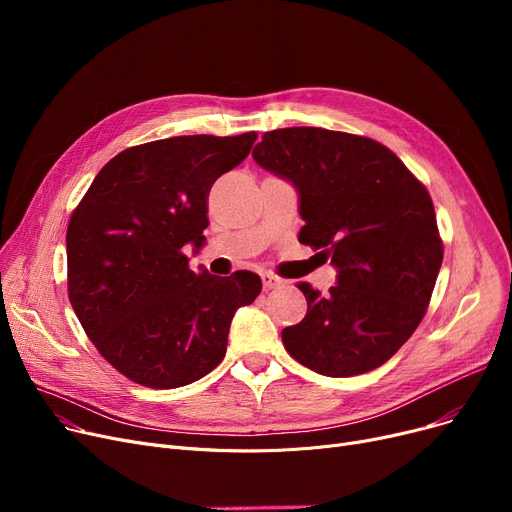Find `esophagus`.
Here are the masks:
<instances>
[{
  "mask_svg": "<svg viewBox=\"0 0 512 512\" xmlns=\"http://www.w3.org/2000/svg\"><path fill=\"white\" fill-rule=\"evenodd\" d=\"M261 282H263V288L265 290H272V288H276V286H280L282 284V280L280 278H276V276H272V274H261Z\"/></svg>",
  "mask_w": 512,
  "mask_h": 512,
  "instance_id": "1",
  "label": "esophagus"
}]
</instances>
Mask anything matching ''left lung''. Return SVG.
I'll return each instance as SVG.
<instances>
[{
  "label": "left lung",
  "mask_w": 512,
  "mask_h": 512,
  "mask_svg": "<svg viewBox=\"0 0 512 512\" xmlns=\"http://www.w3.org/2000/svg\"><path fill=\"white\" fill-rule=\"evenodd\" d=\"M253 159L294 184L299 240L338 270L328 294L299 284L307 315L282 330L288 355L330 378L384 365L421 324L444 257L427 188L382 143L315 126L265 132Z\"/></svg>",
  "instance_id": "obj_1"
}]
</instances>
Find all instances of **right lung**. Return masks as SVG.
<instances>
[{
    "label": "right lung",
    "instance_id": "obj_1",
    "mask_svg": "<svg viewBox=\"0 0 512 512\" xmlns=\"http://www.w3.org/2000/svg\"><path fill=\"white\" fill-rule=\"evenodd\" d=\"M257 132L191 134L124 149L99 170L66 232L68 299L101 357L147 388H180L218 367L230 321L261 292L253 272L188 267L207 195Z\"/></svg>",
    "mask_w": 512,
    "mask_h": 512
}]
</instances>
